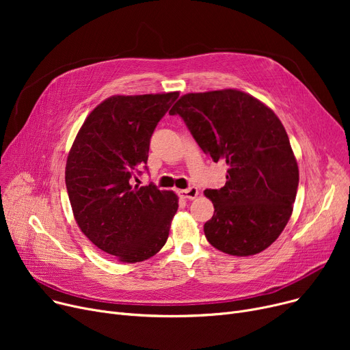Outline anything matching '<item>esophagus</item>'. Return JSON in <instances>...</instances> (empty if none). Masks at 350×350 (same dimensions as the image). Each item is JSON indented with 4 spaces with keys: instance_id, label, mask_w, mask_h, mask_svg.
Listing matches in <instances>:
<instances>
[{
    "instance_id": "obj_1",
    "label": "esophagus",
    "mask_w": 350,
    "mask_h": 350,
    "mask_svg": "<svg viewBox=\"0 0 350 350\" xmlns=\"http://www.w3.org/2000/svg\"><path fill=\"white\" fill-rule=\"evenodd\" d=\"M178 196L181 198H186V200H194L198 196V190H197V187H190L187 190H180Z\"/></svg>"
}]
</instances>
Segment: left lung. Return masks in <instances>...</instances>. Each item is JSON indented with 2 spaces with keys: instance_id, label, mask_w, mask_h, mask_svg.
<instances>
[{
  "instance_id": "8db88e82",
  "label": "left lung",
  "mask_w": 350,
  "mask_h": 350,
  "mask_svg": "<svg viewBox=\"0 0 350 350\" xmlns=\"http://www.w3.org/2000/svg\"><path fill=\"white\" fill-rule=\"evenodd\" d=\"M169 113L185 120L201 150L228 167L226 186L204 191L214 204L204 224L207 241L237 256L268 248L289 221L299 183L278 116L237 89L183 95Z\"/></svg>"
}]
</instances>
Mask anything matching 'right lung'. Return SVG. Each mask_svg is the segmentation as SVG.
Returning <instances> with one entry per match:
<instances>
[{
    "label": "right lung",
    "instance_id": "add662e5",
    "mask_svg": "<svg viewBox=\"0 0 350 350\" xmlns=\"http://www.w3.org/2000/svg\"><path fill=\"white\" fill-rule=\"evenodd\" d=\"M177 98L178 92L107 98L89 113L68 154L73 217L89 241L120 262L149 260L169 238L178 197L132 178L142 173L154 129Z\"/></svg>",
    "mask_w": 350,
    "mask_h": 350
}]
</instances>
